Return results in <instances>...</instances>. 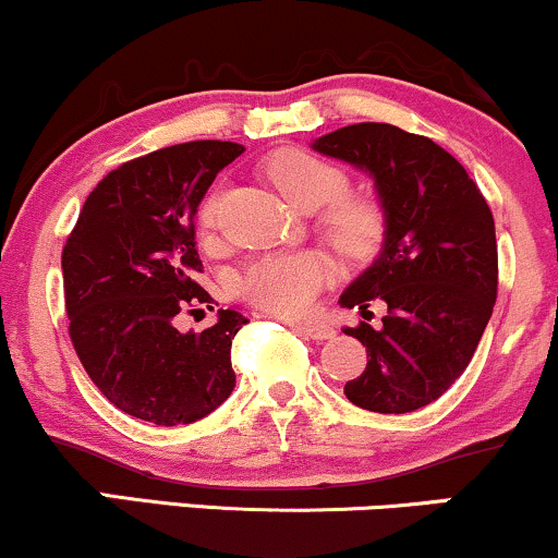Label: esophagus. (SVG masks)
<instances>
[{
  "label": "esophagus",
  "mask_w": 558,
  "mask_h": 558,
  "mask_svg": "<svg viewBox=\"0 0 558 558\" xmlns=\"http://www.w3.org/2000/svg\"><path fill=\"white\" fill-rule=\"evenodd\" d=\"M296 332L299 335H304V338H308V340H330V338H335V330L330 325H327V322H296Z\"/></svg>",
  "instance_id": "1"
}]
</instances>
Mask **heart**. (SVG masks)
Listing matches in <instances>:
<instances>
[{"instance_id": "b5f03b06", "label": "heart", "mask_w": 558, "mask_h": 558, "mask_svg": "<svg viewBox=\"0 0 558 558\" xmlns=\"http://www.w3.org/2000/svg\"><path fill=\"white\" fill-rule=\"evenodd\" d=\"M267 177L301 213H314L327 204L319 213L317 228L348 257H364L379 244L385 233L381 207L366 197L345 194L348 177L340 166L291 147V150H278L270 156ZM218 203L220 197L213 194L199 210V231L205 239L213 236L218 226ZM330 272V259L317 252L270 254L250 265L239 288L254 306L265 312L299 317L312 308Z\"/></svg>"}]
</instances>
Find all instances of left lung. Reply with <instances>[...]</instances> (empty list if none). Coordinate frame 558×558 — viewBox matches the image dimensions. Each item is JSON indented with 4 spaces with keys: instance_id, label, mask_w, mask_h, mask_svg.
<instances>
[{
    "instance_id": "left-lung-1",
    "label": "left lung",
    "mask_w": 558,
    "mask_h": 558,
    "mask_svg": "<svg viewBox=\"0 0 558 558\" xmlns=\"http://www.w3.org/2000/svg\"><path fill=\"white\" fill-rule=\"evenodd\" d=\"M314 150L366 171L385 210V244L340 296L381 325L345 327L366 368L345 385L353 405L411 413L454 385L492 319L499 286L494 215L445 147L400 126L361 122L314 140Z\"/></svg>"
}]
</instances>
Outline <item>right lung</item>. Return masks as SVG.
Listing matches in <instances>:
<instances>
[{
  "label": "right lung",
  "mask_w": 558,
  "mask_h": 558,
  "mask_svg": "<svg viewBox=\"0 0 558 558\" xmlns=\"http://www.w3.org/2000/svg\"><path fill=\"white\" fill-rule=\"evenodd\" d=\"M244 145L197 140L126 160L98 181L62 252L72 345L111 405L156 426L194 424L236 387L231 340L244 314L218 308L203 332L173 317L210 293L194 215Z\"/></svg>",
  "instance_id": "add662e5"
}]
</instances>
